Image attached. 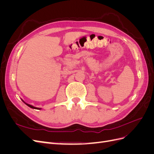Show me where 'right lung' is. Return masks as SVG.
Masks as SVG:
<instances>
[{
  "mask_svg": "<svg viewBox=\"0 0 154 154\" xmlns=\"http://www.w3.org/2000/svg\"><path fill=\"white\" fill-rule=\"evenodd\" d=\"M23 101V100H22ZM23 102H24V103H25V104H26L27 106H29L30 108H32V109H40V108H37V107H35V106H32V105H29V104H27V103H25V102L23 101Z\"/></svg>",
  "mask_w": 154,
  "mask_h": 154,
  "instance_id": "obj_1",
  "label": "right lung"
}]
</instances>
